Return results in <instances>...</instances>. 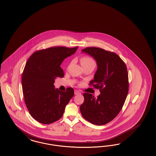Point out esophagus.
<instances>
[{"label":"esophagus","mask_w":156,"mask_h":156,"mask_svg":"<svg viewBox=\"0 0 156 156\" xmlns=\"http://www.w3.org/2000/svg\"><path fill=\"white\" fill-rule=\"evenodd\" d=\"M74 94H75V95L80 94V92L78 90H74Z\"/></svg>","instance_id":"1"}]
</instances>
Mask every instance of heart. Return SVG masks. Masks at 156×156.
<instances>
[{"label":"heart","mask_w":156,"mask_h":156,"mask_svg":"<svg viewBox=\"0 0 156 156\" xmlns=\"http://www.w3.org/2000/svg\"><path fill=\"white\" fill-rule=\"evenodd\" d=\"M80 62L82 66L89 65H95L94 60L92 58L88 56L82 57L80 60Z\"/></svg>","instance_id":"1"}]
</instances>
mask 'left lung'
I'll list each match as a JSON object with an SVG mask.
<instances>
[{"label":"left lung","instance_id":"obj_1","mask_svg":"<svg viewBox=\"0 0 156 156\" xmlns=\"http://www.w3.org/2000/svg\"><path fill=\"white\" fill-rule=\"evenodd\" d=\"M82 52L87 53L97 62V70L89 85L99 89L101 94L95 98L91 94L83 93L80 113L90 123L103 125L112 121L124 105L129 91L127 67L115 52L95 47H86Z\"/></svg>","mask_w":156,"mask_h":156}]
</instances>
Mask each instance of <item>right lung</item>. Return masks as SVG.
<instances>
[{"instance_id": "add662e5", "label": "right lung", "mask_w": 156, "mask_h": 156, "mask_svg": "<svg viewBox=\"0 0 156 156\" xmlns=\"http://www.w3.org/2000/svg\"><path fill=\"white\" fill-rule=\"evenodd\" d=\"M77 47H52L34 52L24 67L22 85L24 102L30 115L39 122L50 124L61 118L66 106L74 95L54 88L57 77L63 78L61 65L76 52Z\"/></svg>"}]
</instances>
